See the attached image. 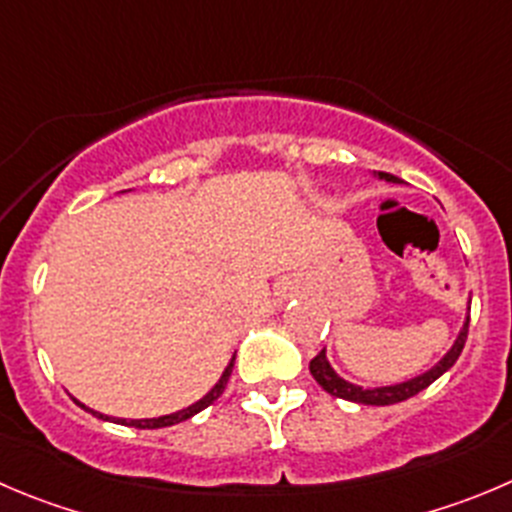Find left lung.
Wrapping results in <instances>:
<instances>
[{
  "label": "left lung",
  "instance_id": "8db88e82",
  "mask_svg": "<svg viewBox=\"0 0 512 512\" xmlns=\"http://www.w3.org/2000/svg\"><path fill=\"white\" fill-rule=\"evenodd\" d=\"M376 176H379V179H386V181H396V176L384 174V171H379ZM467 328H470V315L465 318V326L460 328V336H457V341L452 343L450 351L444 353V356L439 358L432 369L424 371V374H419V376H414V379H409V381H401V384L376 386V389H364V386L351 384V381L341 379V376L331 369V364H328V358H326V348H323V351L318 353L313 361H310V374H313V379L318 381V384H321L328 394L338 396V399L356 401V404H369V407H389V404H399V401L419 394V391L427 389L432 381H437L444 371L455 366V361L460 358L462 348H465Z\"/></svg>",
  "mask_w": 512,
  "mask_h": 512
}]
</instances>
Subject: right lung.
<instances>
[{
    "label": "right lung",
    "instance_id": "add662e5",
    "mask_svg": "<svg viewBox=\"0 0 512 512\" xmlns=\"http://www.w3.org/2000/svg\"><path fill=\"white\" fill-rule=\"evenodd\" d=\"M232 366H234V358H232V361H229V364H227V369H224V374L219 376L217 384L212 386V391H209V394H204L202 399H199V401H194V404H191V407L179 409V412H174V414H164V417H156V419H118V417H105V414L95 412V409H88V407H85V404H80V401H78V404H80V407H83V409H88V412L93 414V417H98V419H108V422L126 424V427H136V429H159V427H171V424L184 422V419L194 417V414H199V412H202V409H207L209 404H214V401H217L219 396H222L224 386H227L229 374H232Z\"/></svg>",
    "mask_w": 512,
    "mask_h": 512
}]
</instances>
